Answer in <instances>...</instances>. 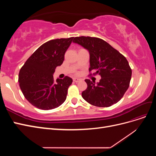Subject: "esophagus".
Wrapping results in <instances>:
<instances>
[{
  "instance_id": "34e87169",
  "label": "esophagus",
  "mask_w": 156,
  "mask_h": 156,
  "mask_svg": "<svg viewBox=\"0 0 156 156\" xmlns=\"http://www.w3.org/2000/svg\"><path fill=\"white\" fill-rule=\"evenodd\" d=\"M73 81L74 82H75V83H78V82L80 81V79H78V78H73Z\"/></svg>"
}]
</instances>
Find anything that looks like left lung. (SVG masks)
<instances>
[{
  "label": "left lung",
  "mask_w": 156,
  "mask_h": 156,
  "mask_svg": "<svg viewBox=\"0 0 156 156\" xmlns=\"http://www.w3.org/2000/svg\"><path fill=\"white\" fill-rule=\"evenodd\" d=\"M73 42L87 49L90 53L89 75H100V82L85 79L87 88L82 97L90 104L108 107L119 101L129 88L131 69L128 61L119 51L102 39L95 37H75Z\"/></svg>",
  "instance_id": "1"
}]
</instances>
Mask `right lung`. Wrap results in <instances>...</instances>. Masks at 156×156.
Returning a JSON list of instances; mask_svg holds the SVG:
<instances>
[{"label":"right lung","instance_id":"obj_1","mask_svg":"<svg viewBox=\"0 0 156 156\" xmlns=\"http://www.w3.org/2000/svg\"><path fill=\"white\" fill-rule=\"evenodd\" d=\"M73 37L51 40L34 51L21 68L18 81L25 98L41 110L61 105L66 99L72 79L66 76L55 81V68L63 63Z\"/></svg>","mask_w":156,"mask_h":156}]
</instances>
